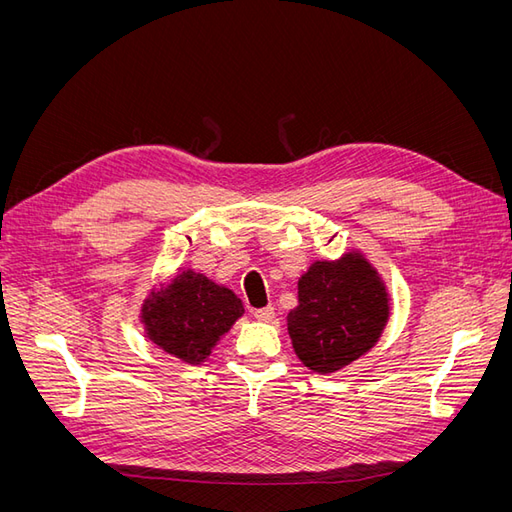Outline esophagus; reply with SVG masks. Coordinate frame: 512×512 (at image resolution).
Wrapping results in <instances>:
<instances>
[{"label":"esophagus","mask_w":512,"mask_h":512,"mask_svg":"<svg viewBox=\"0 0 512 512\" xmlns=\"http://www.w3.org/2000/svg\"><path fill=\"white\" fill-rule=\"evenodd\" d=\"M252 316L260 322H271L275 318V309L271 305L267 307H258V309H252Z\"/></svg>","instance_id":"34e87169"}]
</instances>
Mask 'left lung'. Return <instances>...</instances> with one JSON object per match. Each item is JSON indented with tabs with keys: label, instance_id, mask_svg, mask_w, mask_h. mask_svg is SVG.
I'll return each mask as SVG.
<instances>
[{
	"label": "left lung",
	"instance_id": "left-lung-1",
	"mask_svg": "<svg viewBox=\"0 0 512 512\" xmlns=\"http://www.w3.org/2000/svg\"><path fill=\"white\" fill-rule=\"evenodd\" d=\"M391 316L380 273L356 250L316 260L299 277V305L288 314V335L299 361L333 374L378 344Z\"/></svg>",
	"mask_w": 512,
	"mask_h": 512
}]
</instances>
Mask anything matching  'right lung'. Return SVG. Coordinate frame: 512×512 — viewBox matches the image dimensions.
Masks as SVG:
<instances>
[{
    "mask_svg": "<svg viewBox=\"0 0 512 512\" xmlns=\"http://www.w3.org/2000/svg\"><path fill=\"white\" fill-rule=\"evenodd\" d=\"M243 312L235 292L188 269L149 292L141 322L160 350L188 365H200Z\"/></svg>",
    "mask_w": 512,
    "mask_h": 512,
    "instance_id": "right-lung-1",
    "label": "right lung"
}]
</instances>
